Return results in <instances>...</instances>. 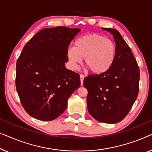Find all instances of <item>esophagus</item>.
<instances>
[{
	"instance_id": "1",
	"label": "esophagus",
	"mask_w": 152,
	"mask_h": 152,
	"mask_svg": "<svg viewBox=\"0 0 152 152\" xmlns=\"http://www.w3.org/2000/svg\"><path fill=\"white\" fill-rule=\"evenodd\" d=\"M84 78H85L84 75H83V74H80V85H83V80H84Z\"/></svg>"
}]
</instances>
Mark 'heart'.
I'll list each match as a JSON object with an SVG mask.
<instances>
[{"label": "heart", "mask_w": 152, "mask_h": 152, "mask_svg": "<svg viewBox=\"0 0 152 152\" xmlns=\"http://www.w3.org/2000/svg\"><path fill=\"white\" fill-rule=\"evenodd\" d=\"M116 46L110 39L98 34H89L78 38L74 48H69L67 57L71 67L76 69L84 58V63L94 74L107 71L114 63Z\"/></svg>", "instance_id": "b5f03b06"}]
</instances>
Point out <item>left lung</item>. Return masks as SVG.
<instances>
[{"instance_id": "obj_1", "label": "left lung", "mask_w": 152, "mask_h": 152, "mask_svg": "<svg viewBox=\"0 0 152 152\" xmlns=\"http://www.w3.org/2000/svg\"><path fill=\"white\" fill-rule=\"evenodd\" d=\"M113 35L116 56L107 71L85 77L83 85L88 91V112L94 118L116 123L125 118L136 101L139 91L140 69L132 50L118 31L102 28Z\"/></svg>"}]
</instances>
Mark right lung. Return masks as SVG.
<instances>
[{
    "label": "right lung",
    "instance_id": "add662e5",
    "mask_svg": "<svg viewBox=\"0 0 152 152\" xmlns=\"http://www.w3.org/2000/svg\"><path fill=\"white\" fill-rule=\"evenodd\" d=\"M80 31L65 27L44 29L23 48L16 63V87L23 108L33 118H57L80 87V75L65 66L70 42Z\"/></svg>",
    "mask_w": 152,
    "mask_h": 152
}]
</instances>
